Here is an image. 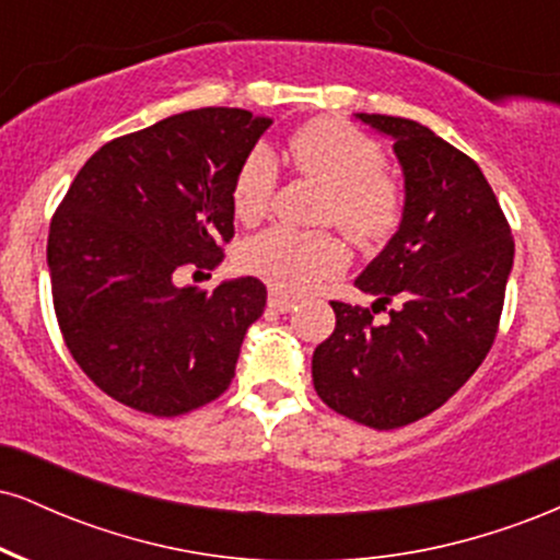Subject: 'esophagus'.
<instances>
[{"label":"esophagus","instance_id":"obj_1","mask_svg":"<svg viewBox=\"0 0 560 560\" xmlns=\"http://www.w3.org/2000/svg\"><path fill=\"white\" fill-rule=\"evenodd\" d=\"M268 305H271L273 311H279V313H289L294 307V298H289V294L279 292V289H271V292H268Z\"/></svg>","mask_w":560,"mask_h":560}]
</instances>
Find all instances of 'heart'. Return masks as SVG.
<instances>
[{"instance_id": "b5f03b06", "label": "heart", "mask_w": 560, "mask_h": 560, "mask_svg": "<svg viewBox=\"0 0 560 560\" xmlns=\"http://www.w3.org/2000/svg\"><path fill=\"white\" fill-rule=\"evenodd\" d=\"M284 158L302 178L326 184L320 221L337 223L358 247L387 244L405 215V186L384 165V147L339 118H316L284 139ZM279 165L268 147H253L231 182V210L242 223H258L271 208ZM242 271L281 292H307L345 268L347 247L334 231L262 229L236 253Z\"/></svg>"}]
</instances>
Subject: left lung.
Listing matches in <instances>:
<instances>
[{
	"label": "left lung",
	"mask_w": 560,
	"mask_h": 560,
	"mask_svg": "<svg viewBox=\"0 0 560 560\" xmlns=\"http://www.w3.org/2000/svg\"><path fill=\"white\" fill-rule=\"evenodd\" d=\"M395 139L405 173L400 231L355 284L374 307L331 300L337 326L313 352V387L345 419L400 429L445 405L498 337L513 236L471 158L427 126L361 113ZM392 301L387 325L373 313Z\"/></svg>",
	"instance_id": "left-lung-1"
}]
</instances>
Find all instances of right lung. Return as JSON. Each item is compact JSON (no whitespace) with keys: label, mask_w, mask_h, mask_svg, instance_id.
Masks as SVG:
<instances>
[{"label":"right lung","mask_w":560,"mask_h":560,"mask_svg":"<svg viewBox=\"0 0 560 560\" xmlns=\"http://www.w3.org/2000/svg\"><path fill=\"white\" fill-rule=\"evenodd\" d=\"M271 126L240 107H202L107 141L49 226L55 316L70 355L113 400L173 419L229 389L260 279L213 292L176 287L213 271L234 240L231 182Z\"/></svg>","instance_id":"right-lung-1"}]
</instances>
